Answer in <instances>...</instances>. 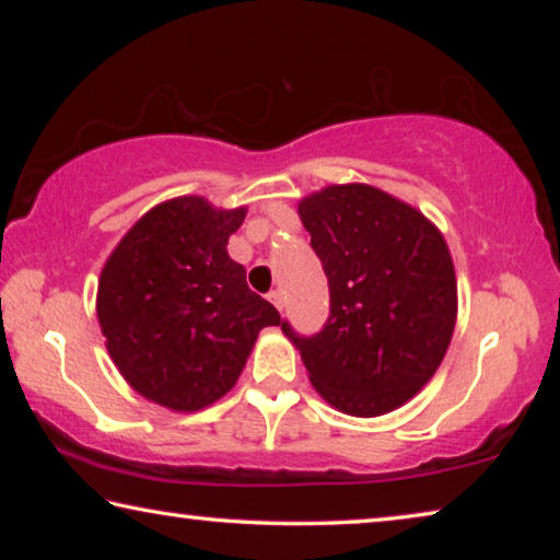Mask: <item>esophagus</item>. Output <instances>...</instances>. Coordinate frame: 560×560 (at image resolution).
<instances>
[{
    "instance_id": "obj_1",
    "label": "esophagus",
    "mask_w": 560,
    "mask_h": 560,
    "mask_svg": "<svg viewBox=\"0 0 560 560\" xmlns=\"http://www.w3.org/2000/svg\"><path fill=\"white\" fill-rule=\"evenodd\" d=\"M269 301L273 303V306H277L279 311H283V306H287V293H283L281 289H277V291H271L269 293Z\"/></svg>"
}]
</instances>
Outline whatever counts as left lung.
Instances as JSON below:
<instances>
[{
	"instance_id": "left-lung-1",
	"label": "left lung",
	"mask_w": 560,
	"mask_h": 560,
	"mask_svg": "<svg viewBox=\"0 0 560 560\" xmlns=\"http://www.w3.org/2000/svg\"><path fill=\"white\" fill-rule=\"evenodd\" d=\"M324 264L330 314L314 336L281 330L336 410L377 417L438 371L457 320L447 242L428 217L371 185H328L299 202Z\"/></svg>"
}]
</instances>
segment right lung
Listing matches in <instances>:
<instances>
[{
	"label": "right lung",
	"mask_w": 560,
	"mask_h": 560,
	"mask_svg": "<svg viewBox=\"0 0 560 560\" xmlns=\"http://www.w3.org/2000/svg\"><path fill=\"white\" fill-rule=\"evenodd\" d=\"M244 217L246 207L175 197L140 217L101 271L96 311L113 363L132 390L175 412L230 393L259 330L281 324L226 254Z\"/></svg>",
	"instance_id": "add662e5"
}]
</instances>
